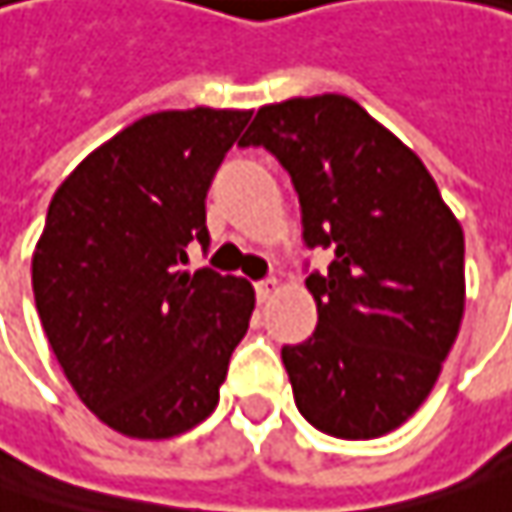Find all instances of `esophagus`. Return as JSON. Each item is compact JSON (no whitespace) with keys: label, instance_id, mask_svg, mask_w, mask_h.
I'll use <instances>...</instances> for the list:
<instances>
[{"label":"esophagus","instance_id":"1","mask_svg":"<svg viewBox=\"0 0 512 512\" xmlns=\"http://www.w3.org/2000/svg\"><path fill=\"white\" fill-rule=\"evenodd\" d=\"M276 291H279V282H276V279H262V282H256V297H259V303H268Z\"/></svg>","mask_w":512,"mask_h":512}]
</instances>
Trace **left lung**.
<instances>
[{
  "mask_svg": "<svg viewBox=\"0 0 512 512\" xmlns=\"http://www.w3.org/2000/svg\"><path fill=\"white\" fill-rule=\"evenodd\" d=\"M238 145L291 174L309 247L335 256L306 288L309 341L282 347L300 414L323 434L373 440L417 414L455 344L463 230L422 160L347 95L265 104Z\"/></svg>",
  "mask_w": 512,
  "mask_h": 512,
  "instance_id": "left-lung-1",
  "label": "left lung"
}]
</instances>
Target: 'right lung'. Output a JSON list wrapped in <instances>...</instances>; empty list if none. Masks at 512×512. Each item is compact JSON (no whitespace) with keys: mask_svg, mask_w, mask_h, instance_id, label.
Returning <instances> with one entry per match:
<instances>
[{"mask_svg":"<svg viewBox=\"0 0 512 512\" xmlns=\"http://www.w3.org/2000/svg\"><path fill=\"white\" fill-rule=\"evenodd\" d=\"M253 110H163L95 148L55 192L31 285L78 399L113 431L168 440L218 405L253 285L183 271L206 192Z\"/></svg>","mask_w":512,"mask_h":512,"instance_id":"add662e5","label":"right lung"}]
</instances>
